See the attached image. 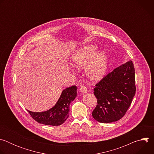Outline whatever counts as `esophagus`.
<instances>
[{
	"label": "esophagus",
	"mask_w": 154,
	"mask_h": 154,
	"mask_svg": "<svg viewBox=\"0 0 154 154\" xmlns=\"http://www.w3.org/2000/svg\"><path fill=\"white\" fill-rule=\"evenodd\" d=\"M80 92H81L82 93H83V94H85V93H87L88 90H87V88H86V86H81V87H80Z\"/></svg>",
	"instance_id": "esophagus-1"
}]
</instances>
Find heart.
I'll return each mask as SVG.
<instances>
[{"mask_svg":"<svg viewBox=\"0 0 154 154\" xmlns=\"http://www.w3.org/2000/svg\"><path fill=\"white\" fill-rule=\"evenodd\" d=\"M72 60L75 68H85L87 77L93 82L102 80L107 72L108 56L103 52H98L95 46H86L77 49Z\"/></svg>","mask_w":154,"mask_h":154,"instance_id":"1","label":"heart"}]
</instances>
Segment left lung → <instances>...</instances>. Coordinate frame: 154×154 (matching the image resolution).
Instances as JSON below:
<instances>
[{"mask_svg": "<svg viewBox=\"0 0 154 154\" xmlns=\"http://www.w3.org/2000/svg\"><path fill=\"white\" fill-rule=\"evenodd\" d=\"M135 91V68L130 60L96 84L94 94L97 105L92 113L93 118L101 123L119 120L127 111Z\"/></svg>", "mask_w": 154, "mask_h": 154, "instance_id": "left-lung-1", "label": "left lung"}]
</instances>
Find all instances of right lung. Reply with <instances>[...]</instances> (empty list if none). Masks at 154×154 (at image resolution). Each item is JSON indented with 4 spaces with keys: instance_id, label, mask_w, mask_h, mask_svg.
Wrapping results in <instances>:
<instances>
[{
    "instance_id": "right-lung-1",
    "label": "right lung",
    "mask_w": 154,
    "mask_h": 154,
    "mask_svg": "<svg viewBox=\"0 0 154 154\" xmlns=\"http://www.w3.org/2000/svg\"><path fill=\"white\" fill-rule=\"evenodd\" d=\"M77 97V86H72L63 90L55 105L42 112L27 111L38 122L45 125L57 126L65 122L69 117L70 103Z\"/></svg>"
}]
</instances>
